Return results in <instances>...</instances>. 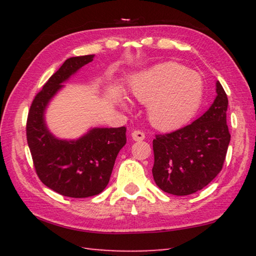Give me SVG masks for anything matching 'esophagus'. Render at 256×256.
Wrapping results in <instances>:
<instances>
[{"label": "esophagus", "mask_w": 256, "mask_h": 256, "mask_svg": "<svg viewBox=\"0 0 256 256\" xmlns=\"http://www.w3.org/2000/svg\"><path fill=\"white\" fill-rule=\"evenodd\" d=\"M131 136H132V138H133L134 141H142L144 138V133L141 132V131H138V130H136V131H133Z\"/></svg>", "instance_id": "34e87169"}]
</instances>
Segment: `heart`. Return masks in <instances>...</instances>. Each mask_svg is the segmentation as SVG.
<instances>
[{"mask_svg":"<svg viewBox=\"0 0 256 256\" xmlns=\"http://www.w3.org/2000/svg\"><path fill=\"white\" fill-rule=\"evenodd\" d=\"M131 92L138 102L149 104V120L154 128L172 130L190 120L200 108L204 84L196 71L164 62L134 76Z\"/></svg>","mask_w":256,"mask_h":256,"instance_id":"heart-1","label":"heart"}]
</instances>
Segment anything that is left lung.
<instances>
[{
    "label": "left lung",
    "mask_w": 256,
    "mask_h": 256,
    "mask_svg": "<svg viewBox=\"0 0 256 256\" xmlns=\"http://www.w3.org/2000/svg\"><path fill=\"white\" fill-rule=\"evenodd\" d=\"M227 108V94L218 81L214 102L201 118L170 133L156 134L152 175L159 188L188 196L219 174L230 142Z\"/></svg>",
    "instance_id": "8db88e82"
}]
</instances>
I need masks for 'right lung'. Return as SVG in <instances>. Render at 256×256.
<instances>
[{
	"mask_svg": "<svg viewBox=\"0 0 256 256\" xmlns=\"http://www.w3.org/2000/svg\"><path fill=\"white\" fill-rule=\"evenodd\" d=\"M94 55L68 58L34 96L26 133L37 176L47 188L68 198L102 193L110 182L120 150L126 144V128H92L76 141L58 140L47 130L44 112L52 97Z\"/></svg>",
	"mask_w": 256,
	"mask_h": 256,
	"instance_id": "1",
	"label": "right lung"
}]
</instances>
